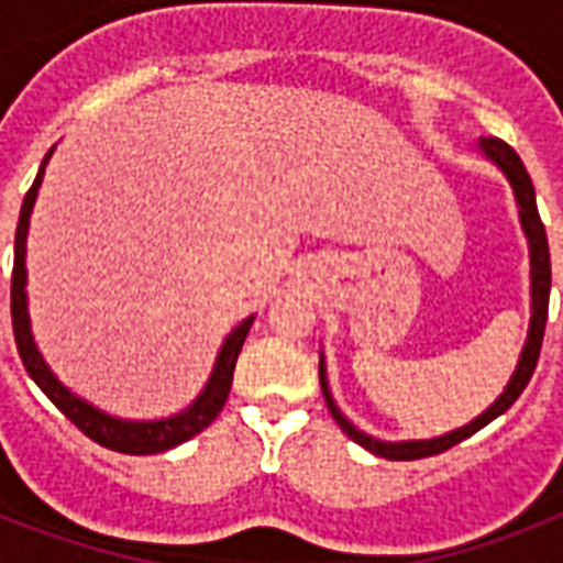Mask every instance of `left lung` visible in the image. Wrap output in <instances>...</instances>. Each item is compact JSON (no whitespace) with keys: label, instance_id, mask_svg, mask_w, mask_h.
<instances>
[{"label":"left lung","instance_id":"left-lung-1","mask_svg":"<svg viewBox=\"0 0 563 563\" xmlns=\"http://www.w3.org/2000/svg\"><path fill=\"white\" fill-rule=\"evenodd\" d=\"M479 152L488 157L494 166H497L503 175L508 178L511 189H515V201L520 207V224H523V233L529 239V260H532V321H529V335H526L523 353H520V362H517V371L508 379L506 391L499 394L497 400L490 402L488 409L482 411L479 418L471 420L467 427L453 429L441 438H427V441H379V438H371L368 432H362L344 418L339 406H335L333 394H330V385H327V371L324 360H321V391H324L327 409L335 418V423L342 427V432L347 438H353L356 444H362L365 450H371L374 455H383V459H391V462H411V459H423V455H438L450 450V446L462 444L464 438H471L473 432H479L482 427H488L490 420L499 418L503 411H508L515 406V400L523 394V388L532 379L534 368H538V356H541L543 344V330H547V312H550V283H552V268H550V242H547V230H543V221L538 216V201H534V187L529 172H526L523 161L517 157V152L508 143L497 140V136H482Z\"/></svg>","mask_w":563,"mask_h":563}]
</instances>
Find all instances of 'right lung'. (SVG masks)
<instances>
[{"label": "right lung", "instance_id": "obj_1", "mask_svg": "<svg viewBox=\"0 0 563 563\" xmlns=\"http://www.w3.org/2000/svg\"><path fill=\"white\" fill-rule=\"evenodd\" d=\"M52 152H55V148H48V154L43 157V163H40L37 178H34L31 189L25 192V198H22L16 236H13L11 321L22 365H25L31 379L43 388V394H46L48 400L55 402L57 409L64 411L66 418L73 420L75 427L81 429L87 438H92L96 444L128 455H152L163 453V450H172V446L184 444V441H189L192 435H198L201 429H207L212 420L219 418L221 406L228 400L230 385H233V368H236L239 351H242V344H245L247 330L254 324V316L245 318V321L224 339L219 356H216V365H212L210 379L203 385V391L198 394L192 406L180 411V415H172V418L163 420H122L108 415V411L96 409L92 402L81 400L78 394L69 391V388L48 371L43 356H40L37 344H34V335H31L29 295H25V239H29V219L31 210H34V201H37V189L40 184H43V172H46V163L48 157H52Z\"/></svg>", "mask_w": 563, "mask_h": 563}]
</instances>
